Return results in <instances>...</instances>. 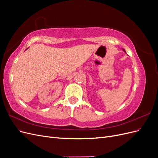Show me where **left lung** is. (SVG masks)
<instances>
[{"label": "left lung", "mask_w": 158, "mask_h": 158, "mask_svg": "<svg viewBox=\"0 0 158 158\" xmlns=\"http://www.w3.org/2000/svg\"><path fill=\"white\" fill-rule=\"evenodd\" d=\"M123 49V51L124 52H125V53H127V52H126V51H125V49Z\"/></svg>", "instance_id": "1"}]
</instances>
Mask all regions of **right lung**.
I'll use <instances>...</instances> for the list:
<instances>
[{
	"label": "right lung",
	"instance_id": "add662e5",
	"mask_svg": "<svg viewBox=\"0 0 158 158\" xmlns=\"http://www.w3.org/2000/svg\"><path fill=\"white\" fill-rule=\"evenodd\" d=\"M27 49H28V48H27Z\"/></svg>",
	"mask_w": 158,
	"mask_h": 158
}]
</instances>
